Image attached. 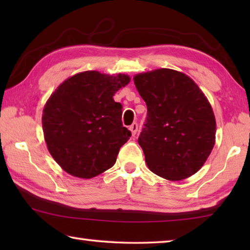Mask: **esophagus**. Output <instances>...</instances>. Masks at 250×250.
I'll use <instances>...</instances> for the list:
<instances>
[{
  "label": "esophagus",
  "mask_w": 250,
  "mask_h": 250,
  "mask_svg": "<svg viewBox=\"0 0 250 250\" xmlns=\"http://www.w3.org/2000/svg\"><path fill=\"white\" fill-rule=\"evenodd\" d=\"M130 130H131V132H132V135L137 134V132H138V124H137V122H133V124L130 125Z\"/></svg>",
  "instance_id": "34e87169"
}]
</instances>
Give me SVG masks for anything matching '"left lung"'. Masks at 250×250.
<instances>
[{
  "label": "left lung",
  "mask_w": 250,
  "mask_h": 250,
  "mask_svg": "<svg viewBox=\"0 0 250 250\" xmlns=\"http://www.w3.org/2000/svg\"><path fill=\"white\" fill-rule=\"evenodd\" d=\"M147 113L138 142L147 167L180 181L196 173L215 145L216 121L197 84L180 71L156 69L134 76Z\"/></svg>",
  "instance_id": "obj_1"
}]
</instances>
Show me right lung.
Returning a JSON list of instances; mask_svg holds the SVG:
<instances>
[{
  "label": "right lung",
  "instance_id": "right-lung-1",
  "mask_svg": "<svg viewBox=\"0 0 250 250\" xmlns=\"http://www.w3.org/2000/svg\"><path fill=\"white\" fill-rule=\"evenodd\" d=\"M129 76L83 71L65 80L43 110L49 153L69 174L91 179L116 163L131 131L122 125V104L113 95Z\"/></svg>",
  "mask_w": 250,
  "mask_h": 250
}]
</instances>
